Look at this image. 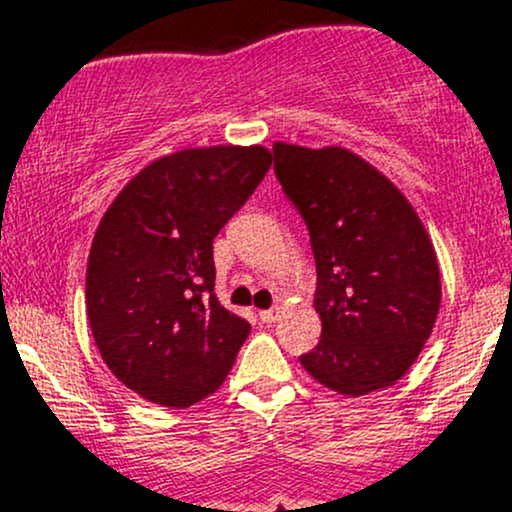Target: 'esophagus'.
I'll return each instance as SVG.
<instances>
[{
	"instance_id": "obj_1",
	"label": "esophagus",
	"mask_w": 512,
	"mask_h": 512,
	"mask_svg": "<svg viewBox=\"0 0 512 512\" xmlns=\"http://www.w3.org/2000/svg\"><path fill=\"white\" fill-rule=\"evenodd\" d=\"M276 317H279V310H276V308L260 310V320H262V322H267V325H269V322H274Z\"/></svg>"
}]
</instances>
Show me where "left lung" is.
Masks as SVG:
<instances>
[{
	"label": "left lung",
	"instance_id": "left-lung-1",
	"mask_svg": "<svg viewBox=\"0 0 512 512\" xmlns=\"http://www.w3.org/2000/svg\"><path fill=\"white\" fill-rule=\"evenodd\" d=\"M274 173L303 216L322 337L303 368L339 395L395 385L431 337L438 257L407 197L342 146L274 144Z\"/></svg>",
	"mask_w": 512,
	"mask_h": 512
}]
</instances>
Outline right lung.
<instances>
[{"instance_id": "obj_1", "label": "right lung", "mask_w": 512, "mask_h": 512, "mask_svg": "<svg viewBox=\"0 0 512 512\" xmlns=\"http://www.w3.org/2000/svg\"><path fill=\"white\" fill-rule=\"evenodd\" d=\"M272 166L264 146L182 149L122 187L93 236L86 313L105 366L146 402L219 390L250 334L214 293V238Z\"/></svg>"}]
</instances>
